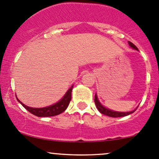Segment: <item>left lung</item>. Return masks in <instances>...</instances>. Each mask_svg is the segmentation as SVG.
Segmentation results:
<instances>
[{
    "label": "left lung",
    "instance_id": "8db88e82",
    "mask_svg": "<svg viewBox=\"0 0 159 159\" xmlns=\"http://www.w3.org/2000/svg\"><path fill=\"white\" fill-rule=\"evenodd\" d=\"M129 44H130V46L132 48L136 49V50H138V49H137V47H136L133 43L130 42V41H129ZM94 102H95L96 106H97V109H98V110L99 111V112H101V113H102V114H103V115H106V116L113 117V118H117V117H124V116H128V115L131 114V113H133L134 111L136 110V109H135V110H134V111H128V112H119V111H115L110 110V109H106V108L103 107V106L101 105L100 102H99L98 98H97V94H95V98H94Z\"/></svg>",
    "mask_w": 159,
    "mask_h": 159
}]
</instances>
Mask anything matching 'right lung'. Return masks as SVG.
Returning a JSON list of instances; mask_svg holds the SVG:
<instances>
[{
  "label": "right lung",
  "instance_id": "obj_1",
  "mask_svg": "<svg viewBox=\"0 0 159 159\" xmlns=\"http://www.w3.org/2000/svg\"><path fill=\"white\" fill-rule=\"evenodd\" d=\"M73 85L69 89L66 93L65 94L62 99L60 102H57L54 105L50 106H48L45 108H31L29 106H25V104L22 103L21 101L17 99L19 102L22 104L23 107H25L29 112L31 114L38 117H49V116H55L57 115H60L67 109L69 102H70L71 99V91H72ZM17 99V98H16Z\"/></svg>",
  "mask_w": 159,
  "mask_h": 159
}]
</instances>
